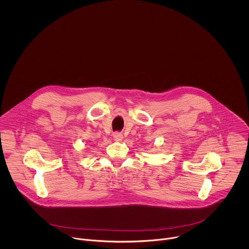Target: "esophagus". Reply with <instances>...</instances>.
I'll list each match as a JSON object with an SVG mask.
<instances>
[{
	"mask_svg": "<svg viewBox=\"0 0 249 249\" xmlns=\"http://www.w3.org/2000/svg\"><path fill=\"white\" fill-rule=\"evenodd\" d=\"M113 137H114V139H115L116 141H118V142L122 141V140H123V138H124L123 134H122V133H120V132H114Z\"/></svg>",
	"mask_w": 249,
	"mask_h": 249,
	"instance_id": "1",
	"label": "esophagus"
}]
</instances>
